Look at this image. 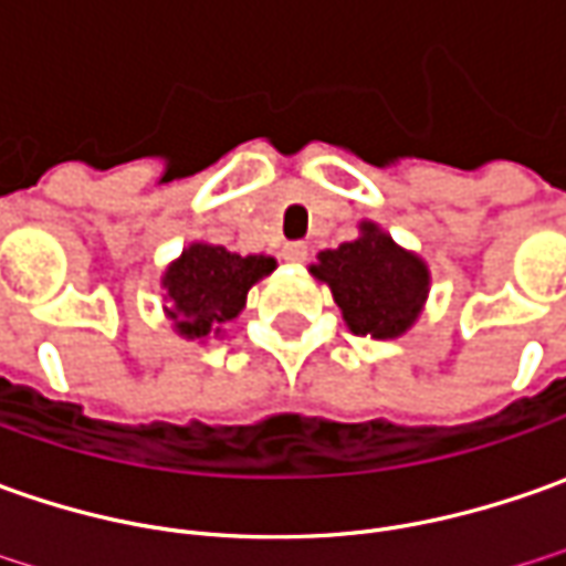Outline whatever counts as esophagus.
<instances>
[{
	"label": "esophagus",
	"mask_w": 566,
	"mask_h": 566,
	"mask_svg": "<svg viewBox=\"0 0 566 566\" xmlns=\"http://www.w3.org/2000/svg\"><path fill=\"white\" fill-rule=\"evenodd\" d=\"M282 256L284 260H291V263H303V260L310 256V247L303 244V241H291V244L282 247Z\"/></svg>",
	"instance_id": "esophagus-1"
}]
</instances>
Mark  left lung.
<instances>
[{"instance_id":"1","label":"left lung","mask_w":566,"mask_h":566,"mask_svg":"<svg viewBox=\"0 0 566 566\" xmlns=\"http://www.w3.org/2000/svg\"><path fill=\"white\" fill-rule=\"evenodd\" d=\"M357 241L322 250L313 275L332 287L354 335L398 338L422 310L429 272L376 224H363Z\"/></svg>"}]
</instances>
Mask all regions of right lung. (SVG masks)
Returning a JSON list of instances; mask_svg holds the SVG:
<instances>
[{
	"label": "right lung",
	"instance_id": "add662e5",
	"mask_svg": "<svg viewBox=\"0 0 566 566\" xmlns=\"http://www.w3.org/2000/svg\"><path fill=\"white\" fill-rule=\"evenodd\" d=\"M275 269L269 256H238L224 247L193 244L168 265L163 287L171 303L168 316L185 338H206L212 325L244 310L247 291Z\"/></svg>",
	"mask_w": 566,
	"mask_h": 566
}]
</instances>
